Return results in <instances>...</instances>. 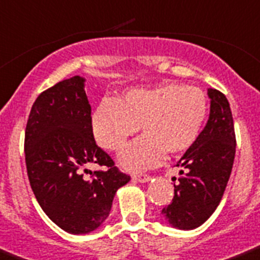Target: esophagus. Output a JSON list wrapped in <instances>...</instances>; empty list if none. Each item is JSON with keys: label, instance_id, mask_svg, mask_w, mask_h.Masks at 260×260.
<instances>
[{"label": "esophagus", "instance_id": "esophagus-1", "mask_svg": "<svg viewBox=\"0 0 260 260\" xmlns=\"http://www.w3.org/2000/svg\"><path fill=\"white\" fill-rule=\"evenodd\" d=\"M135 181H137V182H149L150 181V176H148V174H139V176H135L134 177Z\"/></svg>", "mask_w": 260, "mask_h": 260}]
</instances>
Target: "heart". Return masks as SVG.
<instances>
[{"label":"heart","mask_w":260,"mask_h":260,"mask_svg":"<svg viewBox=\"0 0 260 260\" xmlns=\"http://www.w3.org/2000/svg\"><path fill=\"white\" fill-rule=\"evenodd\" d=\"M206 93L197 87L165 83L152 88L131 89L117 98L103 99L91 116L96 143L119 152L140 128L143 136L120 153V165L140 172L160 162L162 153L180 154L196 143L208 117Z\"/></svg>","instance_id":"1"}]
</instances>
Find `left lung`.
Listing matches in <instances>:
<instances>
[{"label":"left lung","mask_w":260,"mask_h":260,"mask_svg":"<svg viewBox=\"0 0 260 260\" xmlns=\"http://www.w3.org/2000/svg\"><path fill=\"white\" fill-rule=\"evenodd\" d=\"M208 123L176 164L180 177L174 197L161 211L168 223L180 230H193L208 221L221 202L234 164L237 144L229 100L214 88L208 89Z\"/></svg>","instance_id":"obj_1"}]
</instances>
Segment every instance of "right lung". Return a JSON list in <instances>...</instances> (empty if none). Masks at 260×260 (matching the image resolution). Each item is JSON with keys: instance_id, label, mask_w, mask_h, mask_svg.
I'll return each instance as SVG.
<instances>
[{"instance_id": "obj_1", "label": "right lung", "mask_w": 260, "mask_h": 260, "mask_svg": "<svg viewBox=\"0 0 260 260\" xmlns=\"http://www.w3.org/2000/svg\"><path fill=\"white\" fill-rule=\"evenodd\" d=\"M84 82L76 75L43 91L25 132L30 186L46 215L70 234L96 230L110 215L117 189L131 180L96 145ZM88 163L109 171L87 180L81 172Z\"/></svg>"}]
</instances>
